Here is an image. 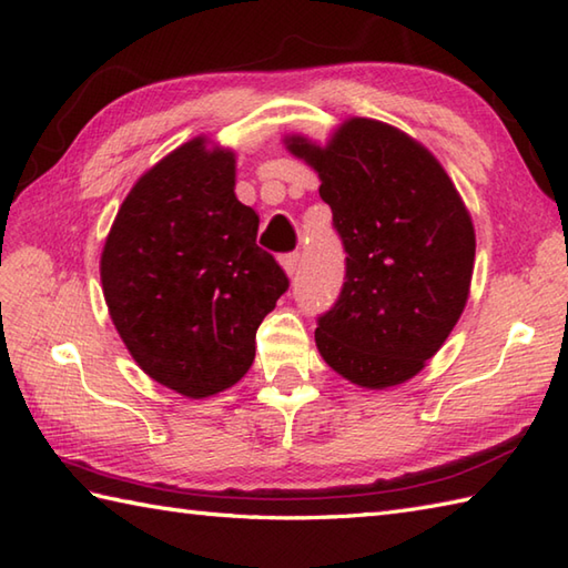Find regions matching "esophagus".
Returning <instances> with one entry per match:
<instances>
[{"label": "esophagus", "instance_id": "obj_1", "mask_svg": "<svg viewBox=\"0 0 568 568\" xmlns=\"http://www.w3.org/2000/svg\"><path fill=\"white\" fill-rule=\"evenodd\" d=\"M281 265L285 268L287 275H295L297 268H300V253H285V256L281 258Z\"/></svg>", "mask_w": 568, "mask_h": 568}]
</instances>
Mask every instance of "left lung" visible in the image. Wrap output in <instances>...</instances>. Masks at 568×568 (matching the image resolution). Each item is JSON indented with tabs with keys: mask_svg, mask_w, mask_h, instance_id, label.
<instances>
[{
	"mask_svg": "<svg viewBox=\"0 0 568 568\" xmlns=\"http://www.w3.org/2000/svg\"><path fill=\"white\" fill-rule=\"evenodd\" d=\"M287 151L320 173V197L346 253L342 293L317 317L322 358L371 390L425 368L468 300L476 234L434 155L376 119H348L327 146Z\"/></svg>",
	"mask_w": 568,
	"mask_h": 568,
	"instance_id": "left-lung-1",
	"label": "left lung"
}]
</instances>
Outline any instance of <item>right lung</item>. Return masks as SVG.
I'll list each match as a JSON object with an SVG mask.
<instances>
[{
    "label": "right lung",
    "mask_w": 568,
    "mask_h": 568,
    "mask_svg": "<svg viewBox=\"0 0 568 568\" xmlns=\"http://www.w3.org/2000/svg\"><path fill=\"white\" fill-rule=\"evenodd\" d=\"M202 136L155 163L116 212L100 261L114 327L136 364L185 397L244 378L256 329L291 281L234 195V153Z\"/></svg>",
    "instance_id": "obj_1"
}]
</instances>
